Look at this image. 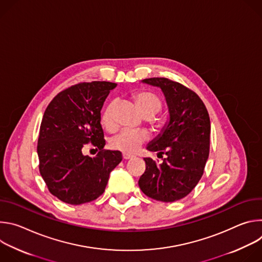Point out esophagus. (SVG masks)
Here are the masks:
<instances>
[{"instance_id":"1","label":"esophagus","mask_w":262,"mask_h":262,"mask_svg":"<svg viewBox=\"0 0 262 262\" xmlns=\"http://www.w3.org/2000/svg\"><path fill=\"white\" fill-rule=\"evenodd\" d=\"M122 158H123V160H129V159H133L134 156L128 155V154H123V155H122Z\"/></svg>"}]
</instances>
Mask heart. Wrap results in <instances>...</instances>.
Instances as JSON below:
<instances>
[{"instance_id":"1","label":"heart","mask_w":262,"mask_h":262,"mask_svg":"<svg viewBox=\"0 0 262 262\" xmlns=\"http://www.w3.org/2000/svg\"><path fill=\"white\" fill-rule=\"evenodd\" d=\"M134 100L145 117H152L162 107L161 99L158 95L151 92H139L134 96ZM115 100L110 101L101 112L100 122L107 130H113L115 122L113 118V111ZM149 139V134L144 129H123L117 135L113 136L110 141V147L115 150L124 154H135L140 147Z\"/></svg>"}]
</instances>
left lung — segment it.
I'll use <instances>...</instances> for the list:
<instances>
[{
  "label": "left lung",
  "mask_w": 262,
  "mask_h": 262,
  "mask_svg": "<svg viewBox=\"0 0 262 262\" xmlns=\"http://www.w3.org/2000/svg\"><path fill=\"white\" fill-rule=\"evenodd\" d=\"M143 82L162 89L170 121L147 146L148 150L167 157L162 164L144 159L146 170L139 179V186L149 198L174 202L188 196L203 175L209 155V115L198 94L180 83L166 78Z\"/></svg>",
  "instance_id": "1"
}]
</instances>
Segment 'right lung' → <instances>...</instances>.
Listing matches in <instances>:
<instances>
[{"label": "right lung", "instance_id": "add662e5", "mask_svg": "<svg viewBox=\"0 0 262 262\" xmlns=\"http://www.w3.org/2000/svg\"><path fill=\"white\" fill-rule=\"evenodd\" d=\"M116 86L96 81L72 85L59 92L45 112L37 144L39 172L50 193L65 203L80 205L97 199L111 171L122 161L120 151L102 149L100 124L103 102ZM89 142L99 150L94 158L81 152Z\"/></svg>", "mask_w": 262, "mask_h": 262}]
</instances>
